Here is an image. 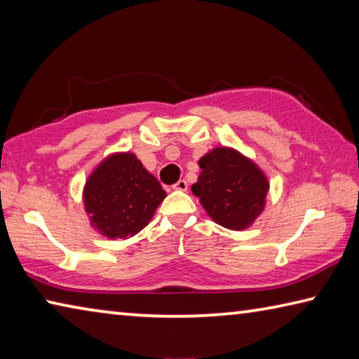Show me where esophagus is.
<instances>
[{"label":"esophagus","mask_w":359,"mask_h":359,"mask_svg":"<svg viewBox=\"0 0 359 359\" xmlns=\"http://www.w3.org/2000/svg\"><path fill=\"white\" fill-rule=\"evenodd\" d=\"M172 188H174V190H177V191H185L187 188H188L187 180H185V179H180V180H177V182H175V184L172 185Z\"/></svg>","instance_id":"esophagus-1"}]
</instances>
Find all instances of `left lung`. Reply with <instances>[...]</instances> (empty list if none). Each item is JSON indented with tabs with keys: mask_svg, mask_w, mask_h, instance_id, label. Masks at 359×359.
<instances>
[{
	"mask_svg": "<svg viewBox=\"0 0 359 359\" xmlns=\"http://www.w3.org/2000/svg\"><path fill=\"white\" fill-rule=\"evenodd\" d=\"M191 191L212 220L229 229H245L264 208L269 184L250 160L231 149H214L199 160Z\"/></svg>",
	"mask_w": 359,
	"mask_h": 359,
	"instance_id": "left-lung-1",
	"label": "left lung"
}]
</instances>
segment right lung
<instances>
[{"label": "right lung", "instance_id": "add662e5", "mask_svg": "<svg viewBox=\"0 0 359 359\" xmlns=\"http://www.w3.org/2000/svg\"><path fill=\"white\" fill-rule=\"evenodd\" d=\"M165 196L160 182L133 154H118L102 161L83 190L92 224L111 239L131 238L144 229Z\"/></svg>", "mask_w": 359, "mask_h": 359}]
</instances>
